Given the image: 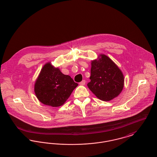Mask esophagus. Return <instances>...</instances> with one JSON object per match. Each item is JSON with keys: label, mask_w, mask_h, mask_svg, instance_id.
Here are the masks:
<instances>
[{"label": "esophagus", "mask_w": 157, "mask_h": 157, "mask_svg": "<svg viewBox=\"0 0 157 157\" xmlns=\"http://www.w3.org/2000/svg\"><path fill=\"white\" fill-rule=\"evenodd\" d=\"M79 84L81 86H84L86 84V81L85 80H82L81 82H79Z\"/></svg>", "instance_id": "obj_1"}]
</instances>
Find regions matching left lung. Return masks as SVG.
<instances>
[{
  "label": "left lung",
  "instance_id": "1",
  "mask_svg": "<svg viewBox=\"0 0 157 157\" xmlns=\"http://www.w3.org/2000/svg\"><path fill=\"white\" fill-rule=\"evenodd\" d=\"M91 65V81L87 86L98 99L109 101L121 94L124 87V75L109 57L100 54L92 61Z\"/></svg>",
  "mask_w": 157,
  "mask_h": 157
}]
</instances>
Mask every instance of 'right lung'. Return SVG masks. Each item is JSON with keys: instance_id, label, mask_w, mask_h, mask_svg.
I'll list each match as a JSON object with an SVG mask.
<instances>
[{"instance_id": "add662e5", "label": "right lung", "mask_w": 157, "mask_h": 157, "mask_svg": "<svg viewBox=\"0 0 157 157\" xmlns=\"http://www.w3.org/2000/svg\"><path fill=\"white\" fill-rule=\"evenodd\" d=\"M78 86L68 75H63L50 62L40 70L34 84V93L42 104L57 107L63 105Z\"/></svg>"}]
</instances>
